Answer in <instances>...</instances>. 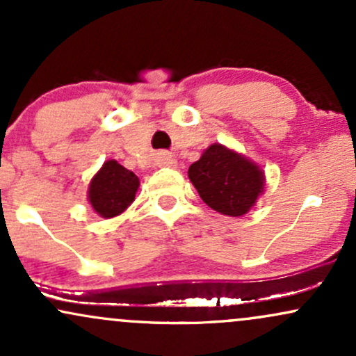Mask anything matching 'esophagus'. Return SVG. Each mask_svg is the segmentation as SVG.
Segmentation results:
<instances>
[{
    "mask_svg": "<svg viewBox=\"0 0 356 356\" xmlns=\"http://www.w3.org/2000/svg\"><path fill=\"white\" fill-rule=\"evenodd\" d=\"M155 164L159 167H174L177 162H175V159L170 154L161 152L157 154V157H155Z\"/></svg>",
    "mask_w": 356,
    "mask_h": 356,
    "instance_id": "obj_1",
    "label": "esophagus"
}]
</instances>
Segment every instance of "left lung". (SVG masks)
I'll list each match as a JSON object with an SVG mask.
<instances>
[{
    "instance_id": "1",
    "label": "left lung",
    "mask_w": 356,
    "mask_h": 356,
    "mask_svg": "<svg viewBox=\"0 0 356 356\" xmlns=\"http://www.w3.org/2000/svg\"><path fill=\"white\" fill-rule=\"evenodd\" d=\"M187 174L211 209L232 218L246 214L264 186L259 167L220 144L211 145Z\"/></svg>"
}]
</instances>
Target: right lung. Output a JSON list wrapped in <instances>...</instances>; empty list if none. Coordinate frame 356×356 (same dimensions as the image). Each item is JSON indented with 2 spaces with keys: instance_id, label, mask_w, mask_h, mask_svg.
Wrapping results in <instances>:
<instances>
[{
  "instance_id": "right-lung-1",
  "label": "right lung",
  "mask_w": 356,
  "mask_h": 356,
  "mask_svg": "<svg viewBox=\"0 0 356 356\" xmlns=\"http://www.w3.org/2000/svg\"><path fill=\"white\" fill-rule=\"evenodd\" d=\"M137 189V175L117 161H108L90 182L88 199L97 214L113 218L134 202Z\"/></svg>"
}]
</instances>
